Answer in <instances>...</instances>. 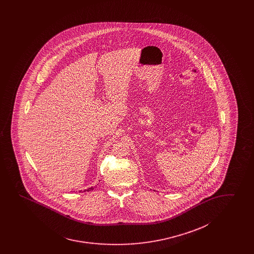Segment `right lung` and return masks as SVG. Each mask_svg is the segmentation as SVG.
<instances>
[{"label": "right lung", "instance_id": "right-lung-1", "mask_svg": "<svg viewBox=\"0 0 254 254\" xmlns=\"http://www.w3.org/2000/svg\"><path fill=\"white\" fill-rule=\"evenodd\" d=\"M93 189V187H91V188H88V189H87V190H85V191H84V192H85V191H86V192H89V191H91V190H92Z\"/></svg>", "mask_w": 254, "mask_h": 254}]
</instances>
